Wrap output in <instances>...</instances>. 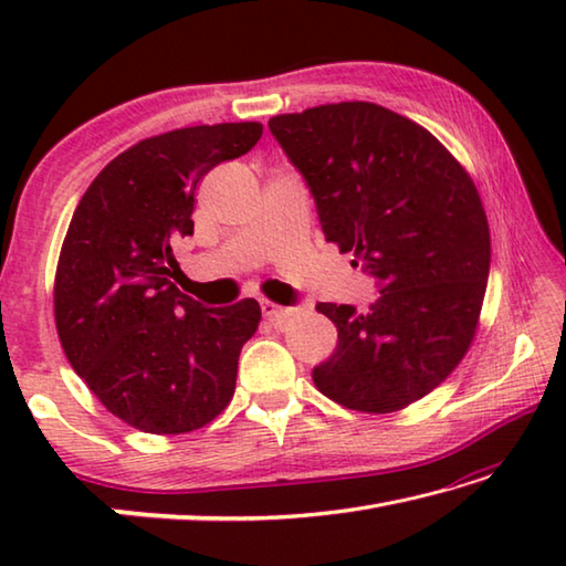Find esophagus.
Returning <instances> with one entry per match:
<instances>
[{"label": "esophagus", "mask_w": 566, "mask_h": 566, "mask_svg": "<svg viewBox=\"0 0 566 566\" xmlns=\"http://www.w3.org/2000/svg\"><path fill=\"white\" fill-rule=\"evenodd\" d=\"M260 304H262L264 317L270 319L272 324H276V327H282V324L294 314V306H284V304H276V302H270V300H262Z\"/></svg>", "instance_id": "esophagus-1"}]
</instances>
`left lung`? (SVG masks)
Returning <instances> with one entry per match:
<instances>
[{"label":"left lung","instance_id":"1","mask_svg":"<svg viewBox=\"0 0 566 566\" xmlns=\"http://www.w3.org/2000/svg\"><path fill=\"white\" fill-rule=\"evenodd\" d=\"M310 187L322 232L375 276L367 314L319 302L337 349L314 367L324 397L389 415L452 375L474 339L490 276V224L472 177L417 122L371 102L270 119Z\"/></svg>","mask_w":566,"mask_h":566}]
</instances>
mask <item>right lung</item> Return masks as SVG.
<instances>
[{"instance_id":"add662e5","label":"right lung","mask_w":566,"mask_h":566,"mask_svg":"<svg viewBox=\"0 0 566 566\" xmlns=\"http://www.w3.org/2000/svg\"><path fill=\"white\" fill-rule=\"evenodd\" d=\"M260 137V122H227L142 139L74 209L56 264V332L76 375L142 432H195L232 401L262 310L256 300L209 310L181 294L171 247L195 232L199 179Z\"/></svg>"}]
</instances>
